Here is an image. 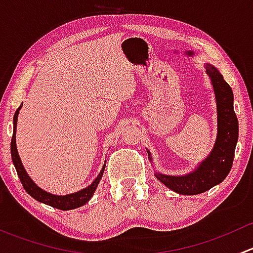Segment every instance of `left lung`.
Returning <instances> with one entry per match:
<instances>
[{"mask_svg": "<svg viewBox=\"0 0 253 253\" xmlns=\"http://www.w3.org/2000/svg\"><path fill=\"white\" fill-rule=\"evenodd\" d=\"M206 72L213 84L218 115V133L213 149L195 171L182 176L155 172V177L160 182L180 195H198L223 182L233 167L239 138V122L234 111L233 90L214 66L206 65ZM147 152L152 160L150 152Z\"/></svg>", "mask_w": 253, "mask_h": 253, "instance_id": "8db88e82", "label": "left lung"}]
</instances>
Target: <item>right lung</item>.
I'll return each mask as SVG.
<instances>
[{
  "label": "right lung",
  "instance_id": "obj_1",
  "mask_svg": "<svg viewBox=\"0 0 253 253\" xmlns=\"http://www.w3.org/2000/svg\"><path fill=\"white\" fill-rule=\"evenodd\" d=\"M20 108L17 109L14 112L13 116V136H12L11 141V154H12V160H13L14 168L17 170V174L19 176V180L22 182L24 190L32 196L33 198H35L39 202L45 203V205L53 207V208L61 209V211H70V209L78 208L85 205L91 197H93L94 192H95L96 187H98L99 182H100L101 177H103L104 169H105V165L103 167L101 171L99 172V175L96 176L95 180L88 186V187L83 188V190L78 191V192L71 193V195H65V196H56L52 193H48L46 191H44L42 188H40L34 181L30 178V176L27 174L24 167L22 164V160H20L19 154H18L17 150V144H16V129H17V120H18V114H19Z\"/></svg>",
  "mask_w": 253,
  "mask_h": 253
}]
</instances>
